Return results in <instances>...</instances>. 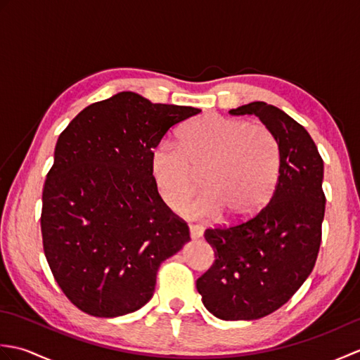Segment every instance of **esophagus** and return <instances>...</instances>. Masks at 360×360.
Listing matches in <instances>:
<instances>
[{"instance_id": "34e87169", "label": "esophagus", "mask_w": 360, "mask_h": 360, "mask_svg": "<svg viewBox=\"0 0 360 360\" xmlns=\"http://www.w3.org/2000/svg\"><path fill=\"white\" fill-rule=\"evenodd\" d=\"M188 231H190V238L192 240H200L202 236V227L200 226H195V224H190L188 226Z\"/></svg>"}]
</instances>
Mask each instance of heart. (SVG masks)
I'll return each instance as SVG.
<instances>
[{
    "instance_id": "b5f03b06",
    "label": "heart",
    "mask_w": 360,
    "mask_h": 360,
    "mask_svg": "<svg viewBox=\"0 0 360 360\" xmlns=\"http://www.w3.org/2000/svg\"><path fill=\"white\" fill-rule=\"evenodd\" d=\"M150 170L172 207L193 193L202 172L207 190L181 212L196 219H215L224 212L231 223H243L269 202L280 174V148L262 124L207 114L184 129L182 143L160 141L151 151Z\"/></svg>"
}]
</instances>
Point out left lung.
Instances as JSON below:
<instances>
[{"mask_svg": "<svg viewBox=\"0 0 360 360\" xmlns=\"http://www.w3.org/2000/svg\"><path fill=\"white\" fill-rule=\"evenodd\" d=\"M257 116L280 148V174L262 212L238 226L207 229L215 263L196 280L204 307L221 320H257L283 307L316 264L325 217L323 160L298 122L266 102L229 111Z\"/></svg>", "mask_w": 360, "mask_h": 360, "instance_id": "1", "label": "left lung"}]
</instances>
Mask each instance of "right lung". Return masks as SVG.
I'll return each mask as SVG.
<instances>
[{
  "mask_svg": "<svg viewBox=\"0 0 360 360\" xmlns=\"http://www.w3.org/2000/svg\"><path fill=\"white\" fill-rule=\"evenodd\" d=\"M200 112L122 91L86 106L58 136L43 188V249L58 286L86 314L141 309L160 263L190 241L160 200L150 156L168 129Z\"/></svg>",
  "mask_w": 360,
  "mask_h": 360,
  "instance_id": "obj_1",
  "label": "right lung"
}]
</instances>
